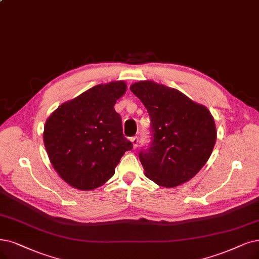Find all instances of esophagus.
Wrapping results in <instances>:
<instances>
[{
	"instance_id": "obj_1",
	"label": "esophagus",
	"mask_w": 259,
	"mask_h": 259,
	"mask_svg": "<svg viewBox=\"0 0 259 259\" xmlns=\"http://www.w3.org/2000/svg\"><path fill=\"white\" fill-rule=\"evenodd\" d=\"M131 141H132V143H133V148L136 149V148L138 147V142H139L138 137H133V138L131 139Z\"/></svg>"
}]
</instances>
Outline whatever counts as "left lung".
Segmentation results:
<instances>
[{
	"instance_id": "obj_1",
	"label": "left lung",
	"mask_w": 259,
	"mask_h": 259,
	"mask_svg": "<svg viewBox=\"0 0 259 259\" xmlns=\"http://www.w3.org/2000/svg\"><path fill=\"white\" fill-rule=\"evenodd\" d=\"M130 89L151 118L152 143L139 153L146 177L165 188L190 181L209 159L217 140L210 111L153 80L134 82Z\"/></svg>"
}]
</instances>
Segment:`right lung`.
I'll return each mask as SVG.
<instances>
[{"label":"right lung","instance_id":"right-lung-1","mask_svg":"<svg viewBox=\"0 0 259 259\" xmlns=\"http://www.w3.org/2000/svg\"><path fill=\"white\" fill-rule=\"evenodd\" d=\"M126 91L124 80L100 84L59 105L47 119L44 142L54 170L82 191L104 185L133 144L115 110Z\"/></svg>","mask_w":259,"mask_h":259}]
</instances>
